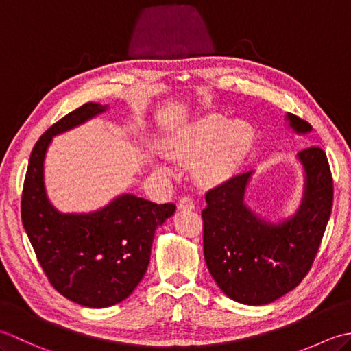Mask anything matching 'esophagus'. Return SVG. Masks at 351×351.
<instances>
[{
  "label": "esophagus",
  "mask_w": 351,
  "mask_h": 351,
  "mask_svg": "<svg viewBox=\"0 0 351 351\" xmlns=\"http://www.w3.org/2000/svg\"><path fill=\"white\" fill-rule=\"evenodd\" d=\"M195 200H193L190 196H182L178 200V208L182 211H191L195 210Z\"/></svg>",
  "instance_id": "esophagus-1"
}]
</instances>
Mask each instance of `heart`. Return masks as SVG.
I'll return each mask as SVG.
<instances>
[{"mask_svg":"<svg viewBox=\"0 0 351 351\" xmlns=\"http://www.w3.org/2000/svg\"><path fill=\"white\" fill-rule=\"evenodd\" d=\"M252 138V126L243 119L206 114L176 132L167 141V151L178 162H196L197 176L214 181L238 166ZM156 169L167 171L164 164H156Z\"/></svg>","mask_w":351,"mask_h":351,"instance_id":"1","label":"heart"}]
</instances>
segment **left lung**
<instances>
[{
  "label": "left lung",
  "instance_id": "1",
  "mask_svg": "<svg viewBox=\"0 0 351 351\" xmlns=\"http://www.w3.org/2000/svg\"><path fill=\"white\" fill-rule=\"evenodd\" d=\"M285 121L297 136L312 131L294 114L287 113ZM295 158L303 169V195L289 217L274 221L247 205L253 170L205 196V263L219 288L238 303L261 306L280 299L303 280L317 256L332 211V175L323 149H303Z\"/></svg>",
  "mask_w": 351,
  "mask_h": 351
}]
</instances>
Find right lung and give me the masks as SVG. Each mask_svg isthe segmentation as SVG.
Returning a JSON list of instances; mask_svg holds the SVG:
<instances>
[{"mask_svg": "<svg viewBox=\"0 0 351 351\" xmlns=\"http://www.w3.org/2000/svg\"><path fill=\"white\" fill-rule=\"evenodd\" d=\"M110 106L88 102L43 134L29 155L21 215L51 285L86 308H108L128 297L147 270L155 230L173 215V204L158 205L123 193L88 213H63L45 187V156L52 138Z\"/></svg>", "mask_w": 351, "mask_h": 351, "instance_id": "right-lung-1", "label": "right lung"}]
</instances>
